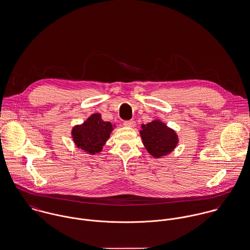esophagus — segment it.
I'll list each match as a JSON object with an SVG mask.
<instances>
[{"label": "esophagus", "instance_id": "esophagus-1", "mask_svg": "<svg viewBox=\"0 0 250 250\" xmlns=\"http://www.w3.org/2000/svg\"><path fill=\"white\" fill-rule=\"evenodd\" d=\"M124 126L129 127V128H133L136 126V122L134 120H128V121H124Z\"/></svg>", "mask_w": 250, "mask_h": 250}]
</instances>
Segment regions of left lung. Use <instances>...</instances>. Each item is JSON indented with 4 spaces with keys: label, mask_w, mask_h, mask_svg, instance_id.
Returning <instances> with one entry per match:
<instances>
[{
    "label": "left lung",
    "mask_w": 250,
    "mask_h": 250,
    "mask_svg": "<svg viewBox=\"0 0 250 250\" xmlns=\"http://www.w3.org/2000/svg\"><path fill=\"white\" fill-rule=\"evenodd\" d=\"M139 135L147 152L155 159H161L171 154L179 143L177 132L168 127L160 119H154L148 124H141Z\"/></svg>",
    "instance_id": "obj_1"
}]
</instances>
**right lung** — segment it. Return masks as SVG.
<instances>
[{"label":"right lung","instance_id":"obj_1","mask_svg":"<svg viewBox=\"0 0 250 250\" xmlns=\"http://www.w3.org/2000/svg\"><path fill=\"white\" fill-rule=\"evenodd\" d=\"M114 128L115 124L104 121L101 114L94 113L83 123L73 126L71 137L78 149L92 156L102 152Z\"/></svg>","mask_w":250,"mask_h":250}]
</instances>
